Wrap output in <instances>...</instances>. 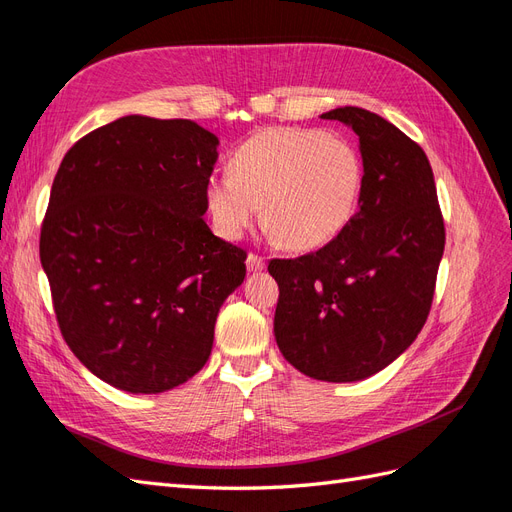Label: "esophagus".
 <instances>
[{"mask_svg":"<svg viewBox=\"0 0 512 512\" xmlns=\"http://www.w3.org/2000/svg\"><path fill=\"white\" fill-rule=\"evenodd\" d=\"M262 269H265V260H262V256L247 254V271L256 273V271H262Z\"/></svg>","mask_w":512,"mask_h":512,"instance_id":"obj_1","label":"esophagus"}]
</instances>
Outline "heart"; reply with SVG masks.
<instances>
[{"label": "heart", "mask_w": 512, "mask_h": 512, "mask_svg": "<svg viewBox=\"0 0 512 512\" xmlns=\"http://www.w3.org/2000/svg\"><path fill=\"white\" fill-rule=\"evenodd\" d=\"M363 158L335 132L269 128L245 141L228 175L207 183V207L224 237L260 222L288 250H316L342 232L359 207Z\"/></svg>", "instance_id": "b5f03b06"}]
</instances>
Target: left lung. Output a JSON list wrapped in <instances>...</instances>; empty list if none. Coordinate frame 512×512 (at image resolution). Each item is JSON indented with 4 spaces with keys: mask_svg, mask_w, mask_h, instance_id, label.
I'll list each match as a JSON object with an SVG mask.
<instances>
[{
    "mask_svg": "<svg viewBox=\"0 0 512 512\" xmlns=\"http://www.w3.org/2000/svg\"><path fill=\"white\" fill-rule=\"evenodd\" d=\"M320 117L359 136V211L318 252L269 262L280 286L273 333L301 374L356 382L391 365L421 333L444 254V220L433 170L412 138L359 106Z\"/></svg>",
    "mask_w": 512,
    "mask_h": 512,
    "instance_id": "1",
    "label": "left lung"
}]
</instances>
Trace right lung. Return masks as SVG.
Instances as JSON below:
<instances>
[{"mask_svg": "<svg viewBox=\"0 0 512 512\" xmlns=\"http://www.w3.org/2000/svg\"><path fill=\"white\" fill-rule=\"evenodd\" d=\"M218 145L190 119L128 115L61 160L40 262L66 344L115 389L164 393L198 374L243 282L247 254L203 220Z\"/></svg>", "mask_w": 512, "mask_h": 512, "instance_id": "add662e5", "label": "right lung"}]
</instances>
